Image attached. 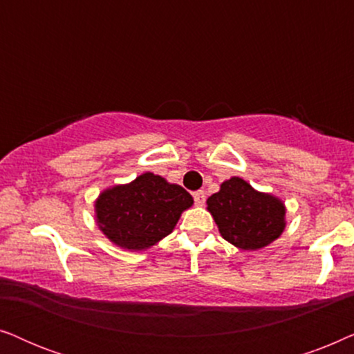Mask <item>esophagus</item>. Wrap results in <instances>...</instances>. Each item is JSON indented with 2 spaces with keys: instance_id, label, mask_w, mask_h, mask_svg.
Wrapping results in <instances>:
<instances>
[{
  "instance_id": "obj_1",
  "label": "esophagus",
  "mask_w": 354,
  "mask_h": 354,
  "mask_svg": "<svg viewBox=\"0 0 354 354\" xmlns=\"http://www.w3.org/2000/svg\"><path fill=\"white\" fill-rule=\"evenodd\" d=\"M193 198H195V203L196 205H205V201H206V195H205V192L203 190H198V192H195L193 193Z\"/></svg>"
}]
</instances>
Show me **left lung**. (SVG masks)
Masks as SVG:
<instances>
[{
	"label": "left lung",
	"instance_id": "1",
	"mask_svg": "<svg viewBox=\"0 0 354 354\" xmlns=\"http://www.w3.org/2000/svg\"><path fill=\"white\" fill-rule=\"evenodd\" d=\"M222 239L236 248L256 251L277 240L285 229V205L270 193L254 190L240 177L222 182L207 198Z\"/></svg>",
	"mask_w": 354,
	"mask_h": 354
}]
</instances>
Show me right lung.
<instances>
[{"label":"right lung","instance_id":"1","mask_svg":"<svg viewBox=\"0 0 354 354\" xmlns=\"http://www.w3.org/2000/svg\"><path fill=\"white\" fill-rule=\"evenodd\" d=\"M192 205L193 198L185 188L145 172L133 182L100 193L95 201L96 224L114 245L142 251L171 234Z\"/></svg>","mask_w":354,"mask_h":354}]
</instances>
